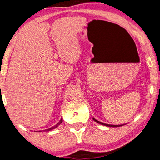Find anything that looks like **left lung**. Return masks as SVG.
Wrapping results in <instances>:
<instances>
[{
	"label": "left lung",
	"instance_id": "left-lung-1",
	"mask_svg": "<svg viewBox=\"0 0 160 160\" xmlns=\"http://www.w3.org/2000/svg\"><path fill=\"white\" fill-rule=\"evenodd\" d=\"M93 120L95 121V122H98V124H100L104 125V126H107V127H112H112H113V128H117V127H120V126H122V125H124V124H121V125H112V124H104V123H102V122H99V121H97L95 118H93Z\"/></svg>",
	"mask_w": 160,
	"mask_h": 160
}]
</instances>
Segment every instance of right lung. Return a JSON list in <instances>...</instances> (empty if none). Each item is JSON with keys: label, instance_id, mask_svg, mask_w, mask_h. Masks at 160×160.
<instances>
[{"label": "right lung", "instance_id": "1", "mask_svg": "<svg viewBox=\"0 0 160 160\" xmlns=\"http://www.w3.org/2000/svg\"><path fill=\"white\" fill-rule=\"evenodd\" d=\"M62 122V118H61V119H60V121H59V122L58 123H57V124H56L55 126L52 127V128H49V129H47V130H47V131H49V130H53V129H54V128H57V127H58L59 125Z\"/></svg>", "mask_w": 160, "mask_h": 160}]
</instances>
